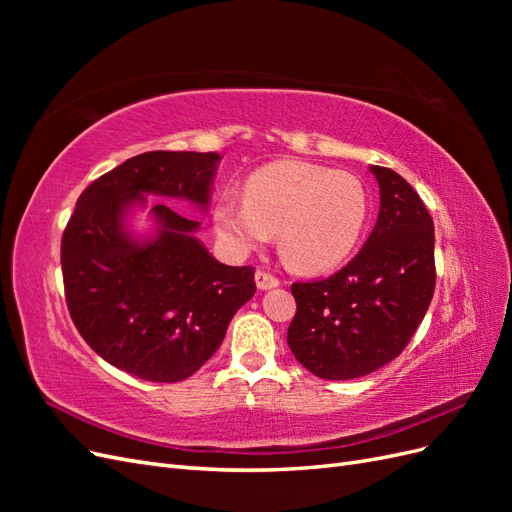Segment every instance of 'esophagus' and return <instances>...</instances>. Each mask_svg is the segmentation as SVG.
<instances>
[{
	"label": "esophagus",
	"instance_id": "1",
	"mask_svg": "<svg viewBox=\"0 0 512 512\" xmlns=\"http://www.w3.org/2000/svg\"><path fill=\"white\" fill-rule=\"evenodd\" d=\"M256 286L260 288V290H269V288H277L280 286V280H277L275 275H271V273H267V271H256Z\"/></svg>",
	"mask_w": 512,
	"mask_h": 512
}]
</instances>
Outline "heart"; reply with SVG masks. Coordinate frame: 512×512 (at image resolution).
Masks as SVG:
<instances>
[{
	"label": "heart",
	"instance_id": "heart-1",
	"mask_svg": "<svg viewBox=\"0 0 512 512\" xmlns=\"http://www.w3.org/2000/svg\"><path fill=\"white\" fill-rule=\"evenodd\" d=\"M371 215L361 177L309 162H273L243 185V205L222 196L213 209L218 237L235 254H250L277 232L288 267L322 273L356 250Z\"/></svg>",
	"mask_w": 512,
	"mask_h": 512
}]
</instances>
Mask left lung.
Returning <instances> with one entry per match:
<instances>
[{"label": "left lung", "instance_id": "8db88e82", "mask_svg": "<svg viewBox=\"0 0 512 512\" xmlns=\"http://www.w3.org/2000/svg\"><path fill=\"white\" fill-rule=\"evenodd\" d=\"M380 185L378 222L348 265L327 280L292 284L288 346L324 380L371 374L404 352L436 288L433 220L412 185L369 166Z\"/></svg>", "mask_w": 512, "mask_h": 512}]
</instances>
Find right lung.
Returning <instances> with one entry per match:
<instances>
[{
	"label": "right lung",
	"instance_id": "obj_1",
	"mask_svg": "<svg viewBox=\"0 0 512 512\" xmlns=\"http://www.w3.org/2000/svg\"><path fill=\"white\" fill-rule=\"evenodd\" d=\"M218 153L147 151L98 177L76 200L61 237V273L74 327L106 363L149 382L190 378L220 348L254 297V267L215 260L200 222L164 203L156 235L138 241L126 218L147 194L209 207Z\"/></svg>",
	"mask_w": 512,
	"mask_h": 512
}]
</instances>
